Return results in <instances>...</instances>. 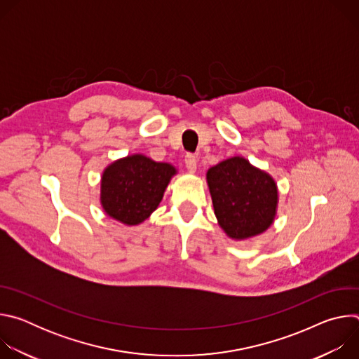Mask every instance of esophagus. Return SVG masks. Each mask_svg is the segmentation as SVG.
Returning <instances> with one entry per match:
<instances>
[{"mask_svg":"<svg viewBox=\"0 0 359 359\" xmlns=\"http://www.w3.org/2000/svg\"><path fill=\"white\" fill-rule=\"evenodd\" d=\"M184 163L190 172H194L197 168V156H194L193 153H187V155L184 156Z\"/></svg>","mask_w":359,"mask_h":359,"instance_id":"esophagus-1","label":"esophagus"}]
</instances>
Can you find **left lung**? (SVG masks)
Listing matches in <instances>:
<instances>
[{
  "label": "left lung",
  "mask_w": 359,
  "mask_h": 359,
  "mask_svg": "<svg viewBox=\"0 0 359 359\" xmlns=\"http://www.w3.org/2000/svg\"><path fill=\"white\" fill-rule=\"evenodd\" d=\"M208 183L219 224L231 238H247L267 230L277 208V186L243 158L209 169Z\"/></svg>",
  "instance_id": "obj_1"
}]
</instances>
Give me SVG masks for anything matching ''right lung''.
<instances>
[{"mask_svg": "<svg viewBox=\"0 0 359 359\" xmlns=\"http://www.w3.org/2000/svg\"><path fill=\"white\" fill-rule=\"evenodd\" d=\"M175 173L172 165L158 163L143 155L121 159L102 176V206L111 217L125 224H139L156 210Z\"/></svg>", "mask_w": 359, "mask_h": 359, "instance_id": "obj_1", "label": "right lung"}]
</instances>
